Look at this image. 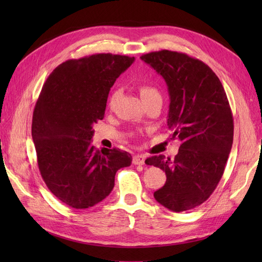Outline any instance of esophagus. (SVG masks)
I'll return each instance as SVG.
<instances>
[{
	"instance_id": "esophagus-1",
	"label": "esophagus",
	"mask_w": 262,
	"mask_h": 262,
	"mask_svg": "<svg viewBox=\"0 0 262 262\" xmlns=\"http://www.w3.org/2000/svg\"><path fill=\"white\" fill-rule=\"evenodd\" d=\"M145 163V157L142 154H136L134 155V158H133V164L135 165H143Z\"/></svg>"
}]
</instances>
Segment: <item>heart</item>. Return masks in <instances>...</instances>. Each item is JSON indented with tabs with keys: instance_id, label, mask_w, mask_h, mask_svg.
Masks as SVG:
<instances>
[{
	"instance_id": "obj_1",
	"label": "heart",
	"mask_w": 262,
	"mask_h": 262,
	"mask_svg": "<svg viewBox=\"0 0 262 262\" xmlns=\"http://www.w3.org/2000/svg\"><path fill=\"white\" fill-rule=\"evenodd\" d=\"M140 94H141V97L143 99V101H146V100L154 99V98L161 99L160 92L158 91V89L152 86V85H147V84H143V85L140 86ZM117 97H118V90L115 89V90H113L110 93L108 102L111 104L117 99Z\"/></svg>"
}]
</instances>
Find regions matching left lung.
<instances>
[{
  "label": "left lung",
  "mask_w": 262,
  "mask_h": 262,
  "mask_svg": "<svg viewBox=\"0 0 262 262\" xmlns=\"http://www.w3.org/2000/svg\"><path fill=\"white\" fill-rule=\"evenodd\" d=\"M141 58L166 82L168 126L172 140L181 142L173 160L155 155L145 161L165 171L166 181L154 198L177 213L192 209L210 197L224 173L234 132L229 100L219 77L202 60L166 49Z\"/></svg>",
  "instance_id": "1"
}]
</instances>
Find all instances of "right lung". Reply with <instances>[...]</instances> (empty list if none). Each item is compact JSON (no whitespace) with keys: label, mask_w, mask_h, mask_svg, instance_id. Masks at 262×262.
Wrapping results in <instances>:
<instances>
[{"label":"right lung","mask_w":262,"mask_h":262,"mask_svg":"<svg viewBox=\"0 0 262 262\" xmlns=\"http://www.w3.org/2000/svg\"><path fill=\"white\" fill-rule=\"evenodd\" d=\"M134 59L114 54L69 59L43 83L31 126L38 168L54 196L72 208L102 202L113 190L116 172L132 163L128 152L100 151L91 140L110 88Z\"/></svg>","instance_id":"right-lung-1"}]
</instances>
